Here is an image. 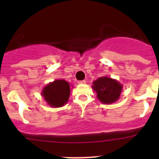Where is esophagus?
Here are the masks:
<instances>
[{"mask_svg":"<svg viewBox=\"0 0 159 159\" xmlns=\"http://www.w3.org/2000/svg\"><path fill=\"white\" fill-rule=\"evenodd\" d=\"M78 84H86V81H85V80H80V81H79Z\"/></svg>","mask_w":159,"mask_h":159,"instance_id":"obj_1","label":"esophagus"}]
</instances>
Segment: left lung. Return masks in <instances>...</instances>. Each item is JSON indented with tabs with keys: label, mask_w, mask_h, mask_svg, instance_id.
Segmentation results:
<instances>
[{
	"label": "left lung",
	"mask_w": 159,
	"mask_h": 159,
	"mask_svg": "<svg viewBox=\"0 0 159 159\" xmlns=\"http://www.w3.org/2000/svg\"><path fill=\"white\" fill-rule=\"evenodd\" d=\"M92 88L97 93V98L101 102L110 104L119 99L123 86L116 80L102 76L94 81Z\"/></svg>",
	"instance_id": "left-lung-1"
}]
</instances>
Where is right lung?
Here are the masks:
<instances>
[{
    "mask_svg": "<svg viewBox=\"0 0 159 159\" xmlns=\"http://www.w3.org/2000/svg\"><path fill=\"white\" fill-rule=\"evenodd\" d=\"M70 92L69 83L64 80H57L46 85L41 94L48 104L53 107H60L67 102Z\"/></svg>",
    "mask_w": 159,
    "mask_h": 159,
    "instance_id": "1",
    "label": "right lung"
}]
</instances>
